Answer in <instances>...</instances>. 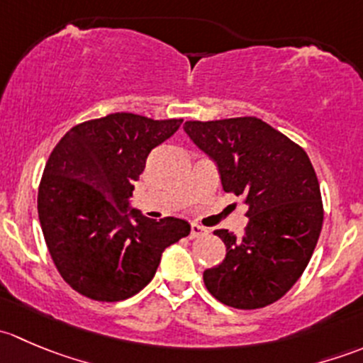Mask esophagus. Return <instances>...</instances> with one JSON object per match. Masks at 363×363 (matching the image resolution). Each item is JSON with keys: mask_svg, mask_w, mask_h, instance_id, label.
Returning <instances> with one entry per match:
<instances>
[{"mask_svg": "<svg viewBox=\"0 0 363 363\" xmlns=\"http://www.w3.org/2000/svg\"><path fill=\"white\" fill-rule=\"evenodd\" d=\"M207 233H208L207 228H203V226H200V225H196V223H193V225H191V233H189V237H191V239H199V237L207 235Z\"/></svg>", "mask_w": 363, "mask_h": 363, "instance_id": "1", "label": "esophagus"}]
</instances>
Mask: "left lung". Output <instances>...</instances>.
<instances>
[{"label":"left lung","mask_w":363,"mask_h":363,"mask_svg":"<svg viewBox=\"0 0 363 363\" xmlns=\"http://www.w3.org/2000/svg\"><path fill=\"white\" fill-rule=\"evenodd\" d=\"M184 131L218 164L223 189L250 207L242 239L214 232L226 256L203 272L208 294L235 309L274 303L302 276L323 225L309 156L258 117L186 121Z\"/></svg>","instance_id":"obj_1"}]
</instances>
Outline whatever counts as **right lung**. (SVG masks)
I'll return each instance as SVG.
<instances>
[{
    "mask_svg": "<svg viewBox=\"0 0 363 363\" xmlns=\"http://www.w3.org/2000/svg\"><path fill=\"white\" fill-rule=\"evenodd\" d=\"M116 112L73 126L57 142L38 188V218L61 277L80 295L119 302L147 286L163 251L189 235L179 218L130 208L145 160L181 126Z\"/></svg>",
    "mask_w": 363,
    "mask_h": 363,
    "instance_id": "right-lung-1",
    "label": "right lung"
}]
</instances>
